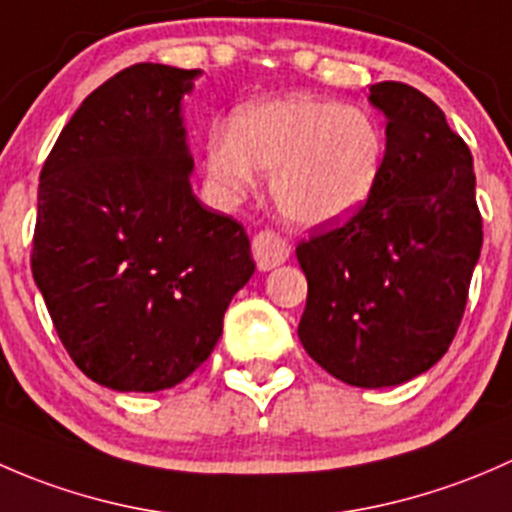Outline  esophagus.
I'll list each match as a JSON object with an SVG mask.
<instances>
[{
	"label": "esophagus",
	"mask_w": 512,
	"mask_h": 512,
	"mask_svg": "<svg viewBox=\"0 0 512 512\" xmlns=\"http://www.w3.org/2000/svg\"><path fill=\"white\" fill-rule=\"evenodd\" d=\"M289 250H292V247H289L285 237H280L272 230H262L252 237V255H255L257 267H260L262 272L282 265L289 257Z\"/></svg>",
	"instance_id": "1"
}]
</instances>
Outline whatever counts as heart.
Wrapping results in <instances>:
<instances>
[{
    "instance_id": "b5f03b06",
    "label": "heart",
    "mask_w": 512,
    "mask_h": 512,
    "mask_svg": "<svg viewBox=\"0 0 512 512\" xmlns=\"http://www.w3.org/2000/svg\"><path fill=\"white\" fill-rule=\"evenodd\" d=\"M384 160V128L371 113L307 94L247 103L205 141L218 198L237 203L265 170L277 210L302 227L354 218L374 198Z\"/></svg>"
}]
</instances>
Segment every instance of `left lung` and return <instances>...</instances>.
<instances>
[{"label": "left lung", "instance_id": "left-lung-1", "mask_svg": "<svg viewBox=\"0 0 512 512\" xmlns=\"http://www.w3.org/2000/svg\"><path fill=\"white\" fill-rule=\"evenodd\" d=\"M386 116L374 198L347 223L297 245L307 277L299 342L361 389L399 386L451 347L483 245L476 173L441 108L399 81L371 86Z\"/></svg>", "mask_w": 512, "mask_h": 512}]
</instances>
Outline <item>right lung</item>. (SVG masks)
<instances>
[{
    "label": "right lung",
    "instance_id": "right-lung-1",
    "mask_svg": "<svg viewBox=\"0 0 512 512\" xmlns=\"http://www.w3.org/2000/svg\"><path fill=\"white\" fill-rule=\"evenodd\" d=\"M200 71L136 64L76 108L39 175L32 275L74 364L163 391L218 344L250 237L190 188L180 101Z\"/></svg>",
    "mask_w": 512,
    "mask_h": 512
}]
</instances>
